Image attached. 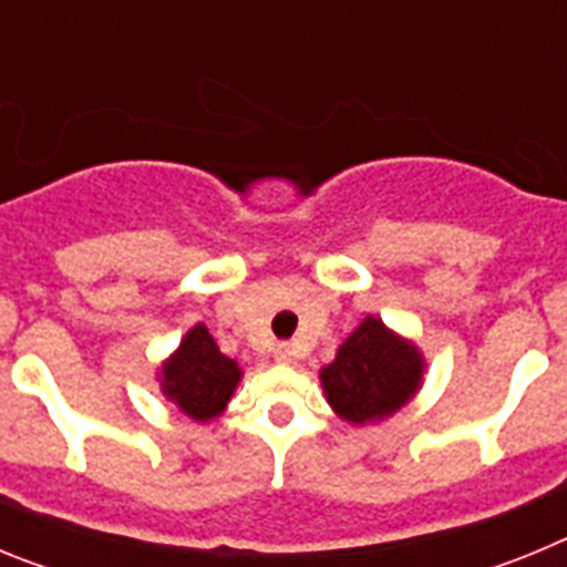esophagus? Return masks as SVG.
<instances>
[{"label": "esophagus", "instance_id": "obj_1", "mask_svg": "<svg viewBox=\"0 0 567 567\" xmlns=\"http://www.w3.org/2000/svg\"><path fill=\"white\" fill-rule=\"evenodd\" d=\"M275 360H278V363H292V358H295V352H292V346L289 343H278L275 346Z\"/></svg>", "mask_w": 567, "mask_h": 567}]
</instances>
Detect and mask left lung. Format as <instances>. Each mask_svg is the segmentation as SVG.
Segmentation results:
<instances>
[{"label": "left lung", "mask_w": 567, "mask_h": 567, "mask_svg": "<svg viewBox=\"0 0 567 567\" xmlns=\"http://www.w3.org/2000/svg\"><path fill=\"white\" fill-rule=\"evenodd\" d=\"M425 374L423 352L412 340L365 315L329 365L320 369L327 403L352 425L380 423L400 412L420 392Z\"/></svg>", "instance_id": "8db88e82"}]
</instances>
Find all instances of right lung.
I'll list each match as a JSON object with an SVG mask.
<instances>
[{
	"label": "right lung",
	"instance_id": "right-lung-1",
	"mask_svg": "<svg viewBox=\"0 0 567 567\" xmlns=\"http://www.w3.org/2000/svg\"><path fill=\"white\" fill-rule=\"evenodd\" d=\"M240 378V365L218 349L204 323H195L158 369L164 398L195 423L221 417Z\"/></svg>",
	"mask_w": 567,
	"mask_h": 567
}]
</instances>
